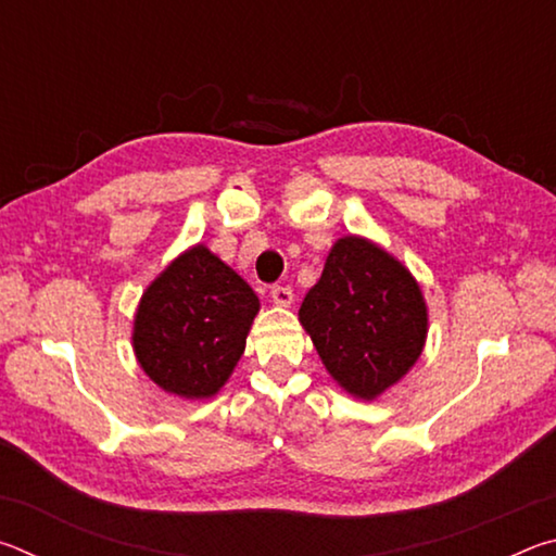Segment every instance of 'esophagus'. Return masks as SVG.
<instances>
[{
    "instance_id": "1",
    "label": "esophagus",
    "mask_w": 556,
    "mask_h": 556,
    "mask_svg": "<svg viewBox=\"0 0 556 556\" xmlns=\"http://www.w3.org/2000/svg\"><path fill=\"white\" fill-rule=\"evenodd\" d=\"M269 294H271V301H275V304L281 308L291 306V301H294V294H291L289 287H271Z\"/></svg>"
}]
</instances>
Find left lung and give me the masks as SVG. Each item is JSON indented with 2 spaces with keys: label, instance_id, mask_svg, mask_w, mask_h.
<instances>
[{
  "label": "left lung",
  "instance_id": "8db88e82",
  "mask_svg": "<svg viewBox=\"0 0 556 556\" xmlns=\"http://www.w3.org/2000/svg\"><path fill=\"white\" fill-rule=\"evenodd\" d=\"M299 321L338 388L365 402L414 368L429 331L419 281L361 235L333 242L321 279L301 301Z\"/></svg>",
  "mask_w": 556,
  "mask_h": 556
}]
</instances>
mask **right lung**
<instances>
[{"label":"right lung","mask_w":556,"mask_h":556,"mask_svg":"<svg viewBox=\"0 0 556 556\" xmlns=\"http://www.w3.org/2000/svg\"><path fill=\"white\" fill-rule=\"evenodd\" d=\"M257 312L248 281L193 244L139 299L131 326L139 368L174 397L211 400L230 380Z\"/></svg>","instance_id":"right-lung-1"}]
</instances>
